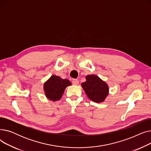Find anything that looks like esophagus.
Masks as SVG:
<instances>
[{
    "mask_svg": "<svg viewBox=\"0 0 151 151\" xmlns=\"http://www.w3.org/2000/svg\"><path fill=\"white\" fill-rule=\"evenodd\" d=\"M72 83L73 85H78L79 84V81L78 80H76V79H74L72 81Z\"/></svg>",
    "mask_w": 151,
    "mask_h": 151,
    "instance_id": "34e87169",
    "label": "esophagus"
}]
</instances>
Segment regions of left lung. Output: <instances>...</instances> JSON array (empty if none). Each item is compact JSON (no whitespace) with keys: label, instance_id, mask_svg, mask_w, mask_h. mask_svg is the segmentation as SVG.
Listing matches in <instances>:
<instances>
[{"label":"left lung","instance_id":"8db88e82","mask_svg":"<svg viewBox=\"0 0 151 151\" xmlns=\"http://www.w3.org/2000/svg\"><path fill=\"white\" fill-rule=\"evenodd\" d=\"M81 86L88 98L97 104L104 101L109 94L107 83L96 75H88Z\"/></svg>","mask_w":151,"mask_h":151}]
</instances>
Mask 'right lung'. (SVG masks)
Returning <instances> with one entry per match:
<instances>
[{
	"label": "right lung",
	"mask_w": 151,
	"mask_h": 151,
	"mask_svg": "<svg viewBox=\"0 0 151 151\" xmlns=\"http://www.w3.org/2000/svg\"><path fill=\"white\" fill-rule=\"evenodd\" d=\"M71 85V82L67 79H62L59 76L52 75L43 84L45 96L52 101H58L62 97L65 88Z\"/></svg>",
	"instance_id": "add662e5"
}]
</instances>
